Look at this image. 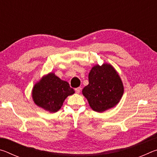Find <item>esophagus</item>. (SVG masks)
Masks as SVG:
<instances>
[{"instance_id":"1","label":"esophagus","mask_w":157,"mask_h":157,"mask_svg":"<svg viewBox=\"0 0 157 157\" xmlns=\"http://www.w3.org/2000/svg\"><path fill=\"white\" fill-rule=\"evenodd\" d=\"M81 87H78V88L75 89V93H77V94H79V92H80V90H81Z\"/></svg>"}]
</instances>
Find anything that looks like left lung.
Wrapping results in <instances>:
<instances>
[{"label": "left lung", "mask_w": 157, "mask_h": 157, "mask_svg": "<svg viewBox=\"0 0 157 157\" xmlns=\"http://www.w3.org/2000/svg\"><path fill=\"white\" fill-rule=\"evenodd\" d=\"M124 88L120 77L110 64L93 67L89 74V84L82 90L90 107L103 112L113 107L120 101Z\"/></svg>", "instance_id": "left-lung-1"}]
</instances>
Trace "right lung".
<instances>
[{"instance_id":"1","label":"right lung","mask_w":157,"mask_h":157,"mask_svg":"<svg viewBox=\"0 0 157 157\" xmlns=\"http://www.w3.org/2000/svg\"><path fill=\"white\" fill-rule=\"evenodd\" d=\"M74 93L67 82L51 73L34 85L33 98L39 107L50 112H56L62 107L66 97Z\"/></svg>"}]
</instances>
